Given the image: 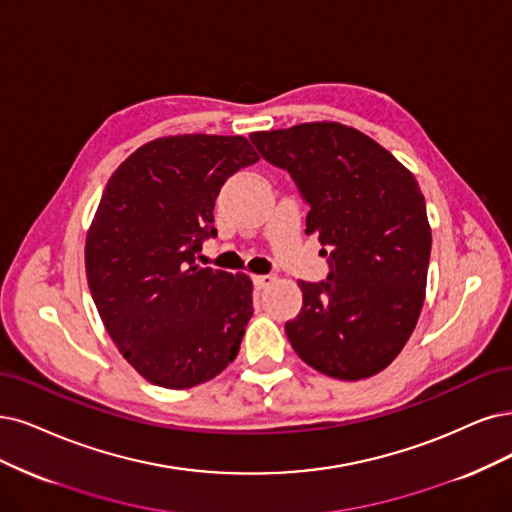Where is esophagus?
<instances>
[{
	"instance_id": "esophagus-1",
	"label": "esophagus",
	"mask_w": 512,
	"mask_h": 512,
	"mask_svg": "<svg viewBox=\"0 0 512 512\" xmlns=\"http://www.w3.org/2000/svg\"><path fill=\"white\" fill-rule=\"evenodd\" d=\"M276 278L272 276V274H255L253 276V282H255V289H266V287H270L272 285V282H274Z\"/></svg>"
}]
</instances>
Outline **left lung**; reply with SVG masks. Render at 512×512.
Wrapping results in <instances>:
<instances>
[{"mask_svg": "<svg viewBox=\"0 0 512 512\" xmlns=\"http://www.w3.org/2000/svg\"><path fill=\"white\" fill-rule=\"evenodd\" d=\"M251 141L289 170L310 204L306 234L329 257L327 280L297 282L304 306L285 325L293 350L335 380L384 371L426 297L432 232L418 181L386 147L339 122L261 130Z\"/></svg>", "mask_w": 512, "mask_h": 512, "instance_id": "obj_1", "label": "left lung"}]
</instances>
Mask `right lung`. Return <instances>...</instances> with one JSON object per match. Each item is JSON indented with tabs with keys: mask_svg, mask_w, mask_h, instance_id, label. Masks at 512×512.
Masks as SVG:
<instances>
[{
	"mask_svg": "<svg viewBox=\"0 0 512 512\" xmlns=\"http://www.w3.org/2000/svg\"><path fill=\"white\" fill-rule=\"evenodd\" d=\"M259 156L246 137L175 135L116 168L86 234V278L103 325L147 382L185 390L230 365L253 316V282L202 268L225 179Z\"/></svg>",
	"mask_w": 512,
	"mask_h": 512,
	"instance_id": "add662e5",
	"label": "right lung"
}]
</instances>
